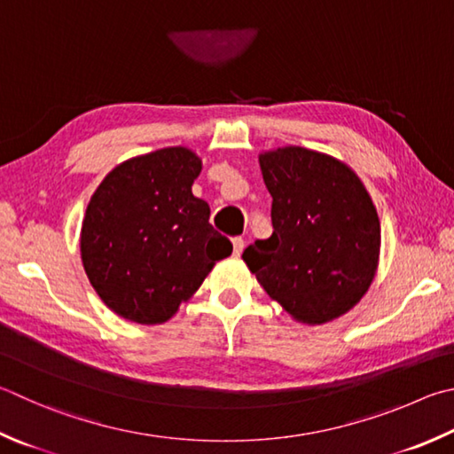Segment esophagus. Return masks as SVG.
Here are the masks:
<instances>
[{"label": "esophagus", "mask_w": 454, "mask_h": 454, "mask_svg": "<svg viewBox=\"0 0 454 454\" xmlns=\"http://www.w3.org/2000/svg\"><path fill=\"white\" fill-rule=\"evenodd\" d=\"M232 244H234V254H236V255H240V254H242V250H244V238H240V236L234 238Z\"/></svg>", "instance_id": "esophagus-1"}]
</instances>
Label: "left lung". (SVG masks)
Instances as JSON below:
<instances>
[{"label":"left lung","mask_w":454,"mask_h":454,"mask_svg":"<svg viewBox=\"0 0 454 454\" xmlns=\"http://www.w3.org/2000/svg\"><path fill=\"white\" fill-rule=\"evenodd\" d=\"M271 194L268 240L242 258L271 300L303 324L343 316L373 282L381 226L356 172L343 162L286 146L260 154Z\"/></svg>","instance_id":"left-lung-1"}]
</instances>
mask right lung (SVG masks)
Masks as SVG:
<instances>
[{
  "label": "right lung",
  "mask_w": 454,
  "mask_h": 454,
  "mask_svg": "<svg viewBox=\"0 0 454 454\" xmlns=\"http://www.w3.org/2000/svg\"><path fill=\"white\" fill-rule=\"evenodd\" d=\"M202 162L168 146L119 164L90 196L81 258L106 306L137 324H162L199 290L232 242L192 194Z\"/></svg>",
  "instance_id": "add662e5"
}]
</instances>
